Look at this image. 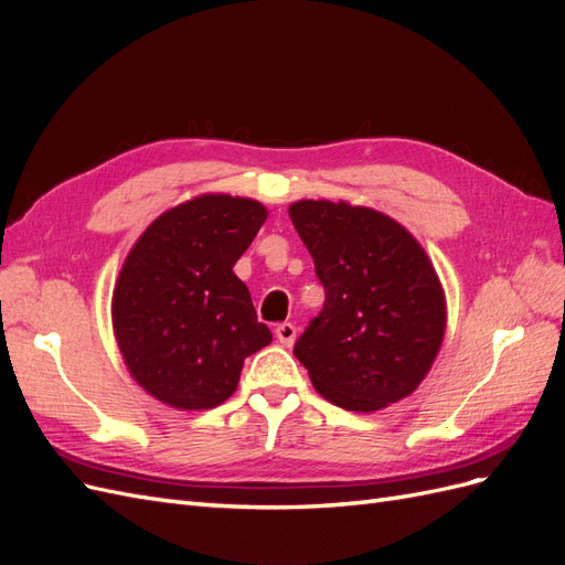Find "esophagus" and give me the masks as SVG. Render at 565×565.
I'll list each match as a JSON object with an SVG mask.
<instances>
[{"label":"esophagus","mask_w":565,"mask_h":565,"mask_svg":"<svg viewBox=\"0 0 565 565\" xmlns=\"http://www.w3.org/2000/svg\"><path fill=\"white\" fill-rule=\"evenodd\" d=\"M276 337H278V341L282 347H292L295 344V339H297V328L292 322H282V324H278L276 328Z\"/></svg>","instance_id":"esophagus-1"}]
</instances>
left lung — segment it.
I'll use <instances>...</instances> for the list:
<instances>
[{"label":"left lung","instance_id":"1","mask_svg":"<svg viewBox=\"0 0 565 565\" xmlns=\"http://www.w3.org/2000/svg\"><path fill=\"white\" fill-rule=\"evenodd\" d=\"M289 218L311 252L324 306L295 344L324 401L374 413L413 393L446 337V292L415 235L351 202L299 200Z\"/></svg>","mask_w":565,"mask_h":565}]
</instances>
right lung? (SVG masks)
I'll use <instances>...</instances> for the list:
<instances>
[{
    "instance_id": "obj_1",
    "label": "right lung",
    "mask_w": 565,
    "mask_h": 565,
    "mask_svg": "<svg viewBox=\"0 0 565 565\" xmlns=\"http://www.w3.org/2000/svg\"><path fill=\"white\" fill-rule=\"evenodd\" d=\"M268 210L204 193L160 214L134 243L113 289V332L131 377L177 409L233 396L245 358L273 337L233 266Z\"/></svg>"
}]
</instances>
